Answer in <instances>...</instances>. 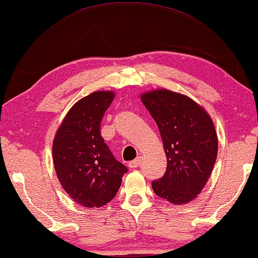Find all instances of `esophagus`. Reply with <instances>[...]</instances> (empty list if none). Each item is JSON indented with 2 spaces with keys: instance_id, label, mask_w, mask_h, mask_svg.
<instances>
[{
  "instance_id": "esophagus-1",
  "label": "esophagus",
  "mask_w": 258,
  "mask_h": 258,
  "mask_svg": "<svg viewBox=\"0 0 258 258\" xmlns=\"http://www.w3.org/2000/svg\"><path fill=\"white\" fill-rule=\"evenodd\" d=\"M141 157H137V159H135L134 161H132V162H129V166L130 168H133V169H135V168H137V166L141 164Z\"/></svg>"
}]
</instances>
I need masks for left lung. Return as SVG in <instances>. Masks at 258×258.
Segmentation results:
<instances>
[{
    "label": "left lung",
    "instance_id": "1",
    "mask_svg": "<svg viewBox=\"0 0 258 258\" xmlns=\"http://www.w3.org/2000/svg\"><path fill=\"white\" fill-rule=\"evenodd\" d=\"M141 98L159 126L168 159L163 177L152 182L153 190L172 204L189 203L203 190L218 156L213 121L186 95L156 89Z\"/></svg>",
    "mask_w": 258,
    "mask_h": 258
}]
</instances>
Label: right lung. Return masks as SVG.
Segmentation results:
<instances>
[{"mask_svg":"<svg viewBox=\"0 0 258 258\" xmlns=\"http://www.w3.org/2000/svg\"><path fill=\"white\" fill-rule=\"evenodd\" d=\"M113 92H94L79 99L63 119L53 141V164L63 189L89 209L111 202L128 171L101 136V121Z\"/></svg>","mask_w":258,"mask_h":258,"instance_id":"add662e5","label":"right lung"}]
</instances>
